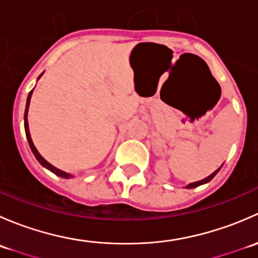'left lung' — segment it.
Segmentation results:
<instances>
[{
	"label": "left lung",
	"mask_w": 258,
	"mask_h": 258,
	"mask_svg": "<svg viewBox=\"0 0 258 258\" xmlns=\"http://www.w3.org/2000/svg\"><path fill=\"white\" fill-rule=\"evenodd\" d=\"M221 167H222V166H221ZM221 167L218 168V170H216L215 172L213 173H211V175L209 176V177H206V178H204V179H201V181H197V182H194V183H189V184H187V188H195V187H199V186H201V184H205V183H207V182H210L211 179H212L213 177H215L216 175H217V172L218 171L221 170Z\"/></svg>",
	"instance_id": "1"
}]
</instances>
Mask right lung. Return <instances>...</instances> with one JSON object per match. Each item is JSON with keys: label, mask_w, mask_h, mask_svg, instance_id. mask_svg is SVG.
<instances>
[{"label": "right lung", "mask_w": 258, "mask_h": 258, "mask_svg": "<svg viewBox=\"0 0 258 258\" xmlns=\"http://www.w3.org/2000/svg\"><path fill=\"white\" fill-rule=\"evenodd\" d=\"M41 76H42V74L40 75V77ZM40 77H38V79H40ZM32 92H33V90H31V92L28 93L27 102H26V110H25V131H26V137H27L28 145H30V147H31V151H32V152H33L35 157L37 158L38 162H40L41 165L43 166V167H46V168H47V170L51 171V172H53L54 175L59 176V177H62V178H71V177H74V176H72L71 173H67V172H64V171L58 170V168H56V167H54V166H52L51 163L47 162V161H46L45 158H43L42 156L40 155V152H38V151H37V148H36L35 145H33L32 139H31V135H30V130H28V121H27L28 107H30V101H31V96H32Z\"/></svg>", "instance_id": "right-lung-1"}]
</instances>
